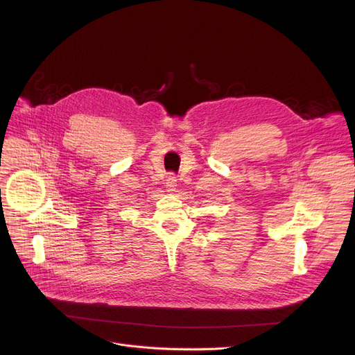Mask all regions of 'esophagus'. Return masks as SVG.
<instances>
[{
  "instance_id": "obj_1",
  "label": "esophagus",
  "mask_w": 355,
  "mask_h": 355,
  "mask_svg": "<svg viewBox=\"0 0 355 355\" xmlns=\"http://www.w3.org/2000/svg\"><path fill=\"white\" fill-rule=\"evenodd\" d=\"M166 191L168 193H174L177 189V177L174 174H170L166 178Z\"/></svg>"
}]
</instances>
